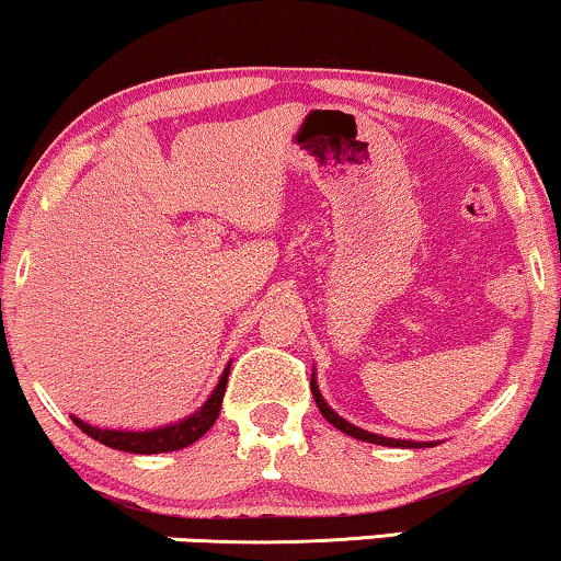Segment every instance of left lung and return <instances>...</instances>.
Instances as JSON below:
<instances>
[{
  "label": "left lung",
  "instance_id": "8db88e82",
  "mask_svg": "<svg viewBox=\"0 0 561 561\" xmlns=\"http://www.w3.org/2000/svg\"><path fill=\"white\" fill-rule=\"evenodd\" d=\"M310 391H313V399H316L318 409H321V414L325 416V420H329L336 430H342L344 435H350L354 439H363V443H373V445H386V448H432V445H437V443H420V439L382 437V435H378V432H367L363 427H357V424L346 422L344 416H339L336 411H333L321 396V388H318V380H316V367H313V375H310Z\"/></svg>",
  "mask_w": 561,
  "mask_h": 561
}]
</instances>
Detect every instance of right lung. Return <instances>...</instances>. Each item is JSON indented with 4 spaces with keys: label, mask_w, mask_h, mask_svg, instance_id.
I'll return each instance as SVG.
<instances>
[{
    "label": "right lung",
    "mask_w": 561,
    "mask_h": 561,
    "mask_svg": "<svg viewBox=\"0 0 561 561\" xmlns=\"http://www.w3.org/2000/svg\"><path fill=\"white\" fill-rule=\"evenodd\" d=\"M228 375H230V363L225 367L222 375H219L215 391L209 393V399L198 407L194 414L183 416L181 422L162 424V427L154 430H105V427H92L80 416L72 414V422L80 427L84 435H90L98 443L108 445L113 450L124 453H139V456H154V453H170L188 448L191 443H196L198 437H204L209 432L211 424L217 422L219 409H222L225 388H228Z\"/></svg>",
    "instance_id": "right-lung-1"
}]
</instances>
